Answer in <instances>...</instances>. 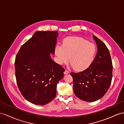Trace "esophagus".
I'll return each mask as SVG.
<instances>
[{
	"mask_svg": "<svg viewBox=\"0 0 124 124\" xmlns=\"http://www.w3.org/2000/svg\"><path fill=\"white\" fill-rule=\"evenodd\" d=\"M69 72L68 70H65V71L64 72V74L65 75H66V74H69Z\"/></svg>",
	"mask_w": 124,
	"mask_h": 124,
	"instance_id": "1",
	"label": "esophagus"
}]
</instances>
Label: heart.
Instances as JSON below:
<instances>
[{
	"label": "heart",
	"mask_w": 124,
	"mask_h": 124,
	"mask_svg": "<svg viewBox=\"0 0 124 124\" xmlns=\"http://www.w3.org/2000/svg\"><path fill=\"white\" fill-rule=\"evenodd\" d=\"M97 49L93 43L82 38L70 37L63 40L62 46L54 49L56 62L60 65L70 62L78 71H83L90 67L96 55Z\"/></svg>",
	"instance_id": "heart-1"
}]
</instances>
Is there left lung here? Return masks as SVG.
Returning a JSON list of instances; mask_svg holds the SVG:
<instances>
[{
	"label": "left lung",
	"instance_id": "8db88e82",
	"mask_svg": "<svg viewBox=\"0 0 124 124\" xmlns=\"http://www.w3.org/2000/svg\"><path fill=\"white\" fill-rule=\"evenodd\" d=\"M97 52L90 67L78 73L71 72L73 90L78 98L86 101H97L106 94L112 80L113 65L108 50L102 41L93 36Z\"/></svg>",
	"mask_w": 124,
	"mask_h": 124
}]
</instances>
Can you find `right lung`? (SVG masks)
<instances>
[{"mask_svg":"<svg viewBox=\"0 0 124 124\" xmlns=\"http://www.w3.org/2000/svg\"><path fill=\"white\" fill-rule=\"evenodd\" d=\"M58 31H37L16 57V78L21 93L29 102L44 105L56 96V85L65 70L51 58Z\"/></svg>","mask_w":124,"mask_h":124,"instance_id":"right-lung-1","label":"right lung"}]
</instances>
